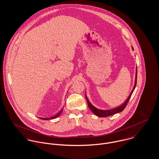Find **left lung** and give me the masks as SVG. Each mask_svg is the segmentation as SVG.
<instances>
[{"instance_id": "1", "label": "left lung", "mask_w": 159, "mask_h": 159, "mask_svg": "<svg viewBox=\"0 0 159 159\" xmlns=\"http://www.w3.org/2000/svg\"><path fill=\"white\" fill-rule=\"evenodd\" d=\"M133 50H134V48H132ZM137 68L136 70V77H135V84H134V88L132 89V91L131 92L130 94L129 95V97L127 98V100L125 101V102L124 103H122L120 106L118 107H116L115 108L113 109H111V110H99L97 108H95V107H93L92 104L91 103V102L89 101L88 98H87V97L86 96V98L87 100V102H88V107L89 108H90L91 111L93 112V113L95 114L96 116H98V117H108V116H111V115H113L114 114L117 113H119V112H121L126 107L130 97H131V95L133 93L134 91L135 90V87H136V81H137Z\"/></svg>"}]
</instances>
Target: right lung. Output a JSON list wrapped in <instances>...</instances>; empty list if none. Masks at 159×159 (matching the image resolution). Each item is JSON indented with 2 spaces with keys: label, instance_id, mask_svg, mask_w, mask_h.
Segmentation results:
<instances>
[{
  "label": "right lung",
  "instance_id": "right-lung-1",
  "mask_svg": "<svg viewBox=\"0 0 159 159\" xmlns=\"http://www.w3.org/2000/svg\"><path fill=\"white\" fill-rule=\"evenodd\" d=\"M62 110H63V109H62L57 114H56L55 116H52V117H49V118H43V117H39V118H40V119H43V120H49V119H55V118H56V117H57L61 113H62Z\"/></svg>",
  "mask_w": 159,
  "mask_h": 159
}]
</instances>
